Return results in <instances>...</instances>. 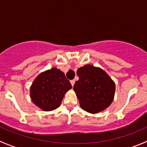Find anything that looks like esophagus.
Masks as SVG:
<instances>
[{
    "label": "esophagus",
    "mask_w": 147,
    "mask_h": 147,
    "mask_svg": "<svg viewBox=\"0 0 147 147\" xmlns=\"http://www.w3.org/2000/svg\"><path fill=\"white\" fill-rule=\"evenodd\" d=\"M75 80H71V81H70V83H71V84H72V87H73L74 84H75Z\"/></svg>",
    "instance_id": "obj_1"
}]
</instances>
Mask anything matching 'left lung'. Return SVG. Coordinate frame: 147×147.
<instances>
[{"mask_svg":"<svg viewBox=\"0 0 147 147\" xmlns=\"http://www.w3.org/2000/svg\"><path fill=\"white\" fill-rule=\"evenodd\" d=\"M79 80L73 90L82 109L92 114L105 110L113 101L115 84L100 67L86 65L77 71Z\"/></svg>","mask_w":147,"mask_h":147,"instance_id":"1","label":"left lung"}]
</instances>
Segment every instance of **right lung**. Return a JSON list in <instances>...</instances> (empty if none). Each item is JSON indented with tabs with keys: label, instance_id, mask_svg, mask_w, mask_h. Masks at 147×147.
I'll return each mask as SVG.
<instances>
[{
	"label": "right lung",
	"instance_id": "right-lung-1",
	"mask_svg": "<svg viewBox=\"0 0 147 147\" xmlns=\"http://www.w3.org/2000/svg\"><path fill=\"white\" fill-rule=\"evenodd\" d=\"M72 88L69 81L60 69L53 67L40 74L30 87L32 102L43 111L57 109L65 93Z\"/></svg>",
	"mask_w": 147,
	"mask_h": 147
}]
</instances>
